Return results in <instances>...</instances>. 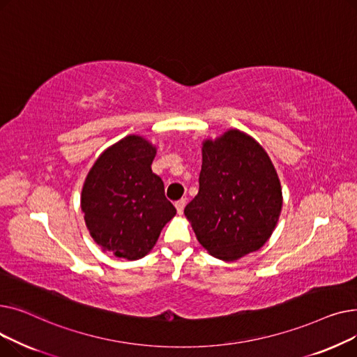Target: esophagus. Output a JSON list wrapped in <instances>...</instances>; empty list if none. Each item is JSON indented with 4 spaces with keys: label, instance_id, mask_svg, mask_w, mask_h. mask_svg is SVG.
I'll use <instances>...</instances> for the list:
<instances>
[{
    "label": "esophagus",
    "instance_id": "esophagus-1",
    "mask_svg": "<svg viewBox=\"0 0 357 357\" xmlns=\"http://www.w3.org/2000/svg\"><path fill=\"white\" fill-rule=\"evenodd\" d=\"M185 204H186V199H185V198H182V199H179V201H176V202H175V207H176V211H178L179 214H182V213H183V208H185Z\"/></svg>",
    "mask_w": 357,
    "mask_h": 357
}]
</instances>
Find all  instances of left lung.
<instances>
[{
    "label": "left lung",
    "mask_w": 357,
    "mask_h": 357,
    "mask_svg": "<svg viewBox=\"0 0 357 357\" xmlns=\"http://www.w3.org/2000/svg\"><path fill=\"white\" fill-rule=\"evenodd\" d=\"M282 208L275 167L255 139L230 130L202 146L198 195L185 215L201 245L222 260L260 249Z\"/></svg>",
    "instance_id": "obj_1"
}]
</instances>
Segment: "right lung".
I'll use <instances>...</instances> for the list:
<instances>
[{
    "instance_id": "obj_1",
    "label": "right lung",
    "mask_w": 357,
    "mask_h": 357,
    "mask_svg": "<svg viewBox=\"0 0 357 357\" xmlns=\"http://www.w3.org/2000/svg\"><path fill=\"white\" fill-rule=\"evenodd\" d=\"M156 149L139 136H127L93 163L81 197L86 227L102 250L136 260L156 245L176 214L165 197L163 181L152 172Z\"/></svg>"
}]
</instances>
